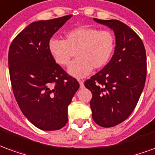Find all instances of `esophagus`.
<instances>
[{"instance_id":"34e87169","label":"esophagus","mask_w":155,"mask_h":155,"mask_svg":"<svg viewBox=\"0 0 155 155\" xmlns=\"http://www.w3.org/2000/svg\"><path fill=\"white\" fill-rule=\"evenodd\" d=\"M79 84H80V87L82 89V88H84V82L82 81H79Z\"/></svg>"}]
</instances>
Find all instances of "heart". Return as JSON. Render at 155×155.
Listing matches in <instances>:
<instances>
[{
	"label": "heart",
	"mask_w": 155,
	"mask_h": 155,
	"mask_svg": "<svg viewBox=\"0 0 155 155\" xmlns=\"http://www.w3.org/2000/svg\"><path fill=\"white\" fill-rule=\"evenodd\" d=\"M115 48V37L110 31H100L95 27L79 26L66 32L64 40L52 38L48 49L55 63L67 66L73 53L74 61L68 68V74L83 78L94 69L104 67L110 61Z\"/></svg>",
	"instance_id": "1"
}]
</instances>
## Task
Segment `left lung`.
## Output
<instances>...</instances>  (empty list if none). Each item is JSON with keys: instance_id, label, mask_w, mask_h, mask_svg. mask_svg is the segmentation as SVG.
Instances as JSON below:
<instances>
[{"instance_id": "obj_1", "label": "left lung", "mask_w": 155, "mask_h": 155, "mask_svg": "<svg viewBox=\"0 0 155 155\" xmlns=\"http://www.w3.org/2000/svg\"><path fill=\"white\" fill-rule=\"evenodd\" d=\"M95 22L111 29L115 48L110 61L84 82L92 93V118L104 128L115 126L133 112L146 80V53L143 42L133 30L117 20Z\"/></svg>"}]
</instances>
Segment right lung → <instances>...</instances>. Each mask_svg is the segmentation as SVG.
I'll return each instance as SVG.
<instances>
[{
	"mask_svg": "<svg viewBox=\"0 0 155 155\" xmlns=\"http://www.w3.org/2000/svg\"><path fill=\"white\" fill-rule=\"evenodd\" d=\"M72 15L27 25L12 41L8 64L12 90L25 118L38 129L57 130L68 121L78 81L51 57L48 43Z\"/></svg>",
	"mask_w": 155,
	"mask_h": 155,
	"instance_id": "right-lung-1",
	"label": "right lung"
}]
</instances>
